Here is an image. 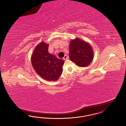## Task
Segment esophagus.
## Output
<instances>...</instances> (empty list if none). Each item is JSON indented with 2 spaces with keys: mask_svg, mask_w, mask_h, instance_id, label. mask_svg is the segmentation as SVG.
<instances>
[{
  "mask_svg": "<svg viewBox=\"0 0 126 126\" xmlns=\"http://www.w3.org/2000/svg\"><path fill=\"white\" fill-rule=\"evenodd\" d=\"M68 57L67 56V55H65L64 56V57L63 58V60H66V59H68Z\"/></svg>",
  "mask_w": 126,
  "mask_h": 126,
  "instance_id": "esophagus-1",
  "label": "esophagus"
}]
</instances>
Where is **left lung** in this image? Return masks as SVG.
Returning <instances> with one entry per match:
<instances>
[{
  "label": "left lung",
  "instance_id": "left-lung-1",
  "mask_svg": "<svg viewBox=\"0 0 126 126\" xmlns=\"http://www.w3.org/2000/svg\"><path fill=\"white\" fill-rule=\"evenodd\" d=\"M69 57L77 66L86 67L93 60V50L88 44L77 38L70 42Z\"/></svg>",
  "mask_w": 126,
  "mask_h": 126
}]
</instances>
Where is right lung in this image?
<instances>
[{
    "mask_svg": "<svg viewBox=\"0 0 126 126\" xmlns=\"http://www.w3.org/2000/svg\"><path fill=\"white\" fill-rule=\"evenodd\" d=\"M49 45L42 42L38 45L31 58L32 67L36 73L48 81L58 79L63 72L64 62L48 52Z\"/></svg>",
    "mask_w": 126,
    "mask_h": 126,
    "instance_id": "right-lung-1",
    "label": "right lung"
}]
</instances>
